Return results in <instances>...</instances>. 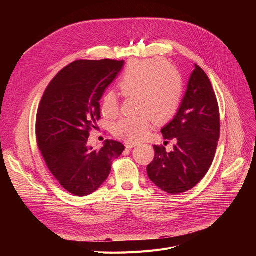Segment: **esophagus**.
<instances>
[{
    "label": "esophagus",
    "instance_id": "obj_1",
    "mask_svg": "<svg viewBox=\"0 0 256 256\" xmlns=\"http://www.w3.org/2000/svg\"><path fill=\"white\" fill-rule=\"evenodd\" d=\"M136 146H137V144H136V143H132V142H126V148H128V150L134 148V147H136Z\"/></svg>",
    "mask_w": 256,
    "mask_h": 256
}]
</instances>
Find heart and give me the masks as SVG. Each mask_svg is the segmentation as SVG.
Returning a JSON list of instances; mask_svg holds the SVG:
<instances>
[{"mask_svg": "<svg viewBox=\"0 0 256 256\" xmlns=\"http://www.w3.org/2000/svg\"><path fill=\"white\" fill-rule=\"evenodd\" d=\"M118 87L124 96L138 98L137 112L141 114L120 119L113 126L115 137L132 143L145 137L152 119L156 124H163L174 116L184 88L180 72L160 59L130 63ZM100 109L106 118L118 115L119 104L113 92H106L102 96Z\"/></svg>", "mask_w": 256, "mask_h": 256, "instance_id": "b5f03b06", "label": "heart"}]
</instances>
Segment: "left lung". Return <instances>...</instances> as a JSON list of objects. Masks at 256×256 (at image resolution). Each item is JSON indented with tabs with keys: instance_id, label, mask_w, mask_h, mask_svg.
I'll return each mask as SVG.
<instances>
[{
	"instance_id": "1",
	"label": "left lung",
	"mask_w": 256,
	"mask_h": 256,
	"mask_svg": "<svg viewBox=\"0 0 256 256\" xmlns=\"http://www.w3.org/2000/svg\"><path fill=\"white\" fill-rule=\"evenodd\" d=\"M173 150L154 145V158L147 166L150 180L160 190L176 195L202 180L212 166L220 138V111L216 94L204 70L195 65L178 114L162 128Z\"/></svg>"
}]
</instances>
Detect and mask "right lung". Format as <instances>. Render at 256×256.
<instances>
[{"label": "right lung", "mask_w": 256, "mask_h": 256, "mask_svg": "<svg viewBox=\"0 0 256 256\" xmlns=\"http://www.w3.org/2000/svg\"><path fill=\"white\" fill-rule=\"evenodd\" d=\"M117 60H76L52 80L36 116V140L52 176L74 196L96 192L126 147L106 140L100 150L88 144L100 119V100L124 66Z\"/></svg>", "instance_id": "add662e5"}]
</instances>
